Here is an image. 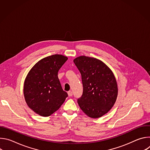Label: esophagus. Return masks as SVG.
<instances>
[{
	"label": "esophagus",
	"mask_w": 150,
	"mask_h": 150,
	"mask_svg": "<svg viewBox=\"0 0 150 150\" xmlns=\"http://www.w3.org/2000/svg\"><path fill=\"white\" fill-rule=\"evenodd\" d=\"M68 96H69V97H71V96H72V95H73V93H72V92L71 91H68Z\"/></svg>",
	"instance_id": "obj_1"
}]
</instances>
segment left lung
Here are the masks:
<instances>
[{"instance_id": "8db88e82", "label": "left lung", "mask_w": 150, "mask_h": 150, "mask_svg": "<svg viewBox=\"0 0 150 150\" xmlns=\"http://www.w3.org/2000/svg\"><path fill=\"white\" fill-rule=\"evenodd\" d=\"M81 75L83 92L78 100L81 110L91 118L108 113L117 96V85L112 71L101 60L85 56L74 60Z\"/></svg>"}]
</instances>
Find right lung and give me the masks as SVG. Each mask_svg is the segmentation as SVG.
Masks as SVG:
<instances>
[{"instance_id":"1","label":"right lung","mask_w":150,"mask_h":150,"mask_svg":"<svg viewBox=\"0 0 150 150\" xmlns=\"http://www.w3.org/2000/svg\"><path fill=\"white\" fill-rule=\"evenodd\" d=\"M68 57L53 54L40 60L28 74L24 94L29 108L41 116L57 111L68 97L57 76L58 71Z\"/></svg>"}]
</instances>
